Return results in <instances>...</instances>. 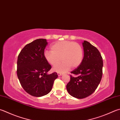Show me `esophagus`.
Segmentation results:
<instances>
[{"mask_svg":"<svg viewBox=\"0 0 120 120\" xmlns=\"http://www.w3.org/2000/svg\"><path fill=\"white\" fill-rule=\"evenodd\" d=\"M57 75H58V76H62L63 75V74L62 73H57Z\"/></svg>","mask_w":120,"mask_h":120,"instance_id":"obj_1","label":"esophagus"}]
</instances>
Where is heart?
<instances>
[{
  "label": "heart",
  "instance_id": "b5f03b06",
  "mask_svg": "<svg viewBox=\"0 0 120 120\" xmlns=\"http://www.w3.org/2000/svg\"><path fill=\"white\" fill-rule=\"evenodd\" d=\"M51 51H46L44 56L46 62L55 66L62 59L63 62L55 66L53 71L64 73L71 68H76L82 63L83 52L82 47L77 43L70 41L56 42L52 45Z\"/></svg>",
  "mask_w": 120,
  "mask_h": 120
}]
</instances>
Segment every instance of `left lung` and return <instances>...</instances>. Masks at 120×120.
<instances>
[{"instance_id":"left-lung-1","label":"left lung","mask_w":120,"mask_h":120,"mask_svg":"<svg viewBox=\"0 0 120 120\" xmlns=\"http://www.w3.org/2000/svg\"><path fill=\"white\" fill-rule=\"evenodd\" d=\"M84 52L83 60L77 68L71 71L66 89L75 98L83 99L93 93L100 83L102 76V57L96 47L86 41L82 43Z\"/></svg>"}]
</instances>
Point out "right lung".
<instances>
[{"label":"right lung","instance_id":"obj_1","mask_svg":"<svg viewBox=\"0 0 120 120\" xmlns=\"http://www.w3.org/2000/svg\"><path fill=\"white\" fill-rule=\"evenodd\" d=\"M46 39H39L26 44L20 52L17 60V76L21 86L30 95L40 97L51 91L58 77L55 72L47 74L52 68L45 59Z\"/></svg>","mask_w":120,"mask_h":120}]
</instances>
